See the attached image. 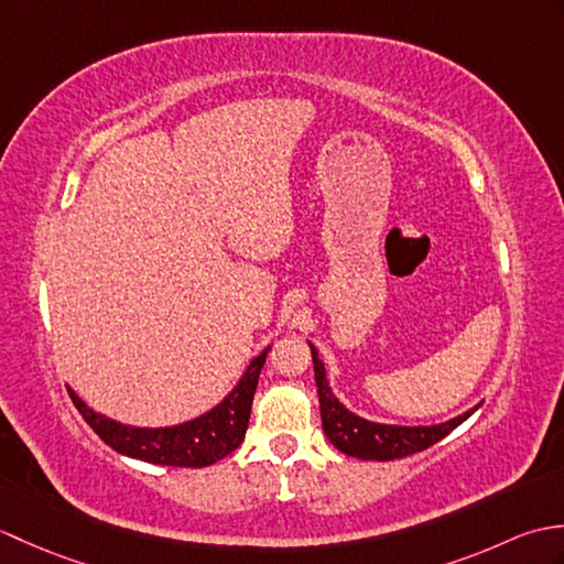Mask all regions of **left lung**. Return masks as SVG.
Wrapping results in <instances>:
<instances>
[{
    "label": "left lung",
    "instance_id": "1",
    "mask_svg": "<svg viewBox=\"0 0 564 564\" xmlns=\"http://www.w3.org/2000/svg\"><path fill=\"white\" fill-rule=\"evenodd\" d=\"M310 351H313V364H315V382H317V398H319V414H322V429H325V436L334 448L341 453L351 455L358 460H394L404 458V455H412L434 446L436 441L448 436L455 426H460L467 416L477 412L475 404L470 410L448 419V422L441 424H426V426H402V424H380L370 422L354 414L349 406L341 404L337 394H334L329 380H327V368L322 364V358L313 344L307 341Z\"/></svg>",
    "mask_w": 564,
    "mask_h": 564
}]
</instances>
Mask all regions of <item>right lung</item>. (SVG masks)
I'll return each mask as SVG.
<instances>
[{"label": "right lung", "instance_id": "right-lung-1", "mask_svg": "<svg viewBox=\"0 0 564 564\" xmlns=\"http://www.w3.org/2000/svg\"><path fill=\"white\" fill-rule=\"evenodd\" d=\"M269 349L271 346L251 358V364L247 366L242 378L237 380V386L213 410L174 426L152 429L121 424L101 412H94L72 388H67V392L84 416V422L97 431L104 443H109L121 455L154 465L206 467L223 460L225 455H230L245 441L251 400H254L259 373L263 361H267Z\"/></svg>", "mask_w": 564, "mask_h": 564}]
</instances>
